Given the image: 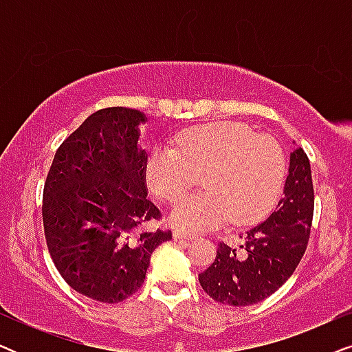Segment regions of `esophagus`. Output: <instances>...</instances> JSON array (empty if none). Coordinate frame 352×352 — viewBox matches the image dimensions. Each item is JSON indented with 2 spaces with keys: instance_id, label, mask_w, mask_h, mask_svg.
<instances>
[{
  "instance_id": "obj_1",
  "label": "esophagus",
  "mask_w": 352,
  "mask_h": 352,
  "mask_svg": "<svg viewBox=\"0 0 352 352\" xmlns=\"http://www.w3.org/2000/svg\"><path fill=\"white\" fill-rule=\"evenodd\" d=\"M173 237H175L176 240H190V239H194L195 235L194 234H189V232H184V230L176 229L175 232H173Z\"/></svg>"
}]
</instances>
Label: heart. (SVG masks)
Returning <instances> with one entry per match:
<instances>
[{
    "label": "heart",
    "instance_id": "b5f03b06",
    "mask_svg": "<svg viewBox=\"0 0 352 352\" xmlns=\"http://www.w3.org/2000/svg\"><path fill=\"white\" fill-rule=\"evenodd\" d=\"M158 144L148 152L144 181L157 199L175 200L200 175L204 192L181 197L171 210L173 226L190 232L224 224L258 223L277 204L287 177V157L267 134L242 123L216 122Z\"/></svg>",
    "mask_w": 352,
    "mask_h": 352
}]
</instances>
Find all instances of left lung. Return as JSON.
Returning a JSON list of instances; mask_svg holds the SVG:
<instances>
[{"instance_id":"1","label":"left lung","mask_w":352,"mask_h":352,"mask_svg":"<svg viewBox=\"0 0 352 352\" xmlns=\"http://www.w3.org/2000/svg\"><path fill=\"white\" fill-rule=\"evenodd\" d=\"M314 214L309 158L301 147L290 153V166L277 210L245 235L242 252L224 242L211 266L199 274L206 295L229 306H250L277 292L306 252Z\"/></svg>"}]
</instances>
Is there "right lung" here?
I'll return each instance as SVG.
<instances>
[{
	"label": "right lung",
	"instance_id": "add662e5",
	"mask_svg": "<svg viewBox=\"0 0 352 352\" xmlns=\"http://www.w3.org/2000/svg\"><path fill=\"white\" fill-rule=\"evenodd\" d=\"M146 115L109 107L57 148L43 192V226L57 271L81 295L120 302L142 285L152 252L171 230H141L160 210L147 199L139 147Z\"/></svg>",
	"mask_w": 352,
	"mask_h": 352
}]
</instances>
